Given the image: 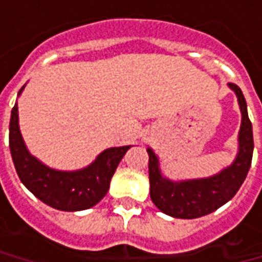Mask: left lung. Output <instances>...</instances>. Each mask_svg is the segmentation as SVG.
Listing matches in <instances>:
<instances>
[{
  "instance_id": "obj_1",
  "label": "left lung",
  "mask_w": 262,
  "mask_h": 262,
  "mask_svg": "<svg viewBox=\"0 0 262 262\" xmlns=\"http://www.w3.org/2000/svg\"><path fill=\"white\" fill-rule=\"evenodd\" d=\"M229 88L238 97L242 114L238 154L229 167L223 168L221 172L212 177L174 181L162 174L158 155L150 148L146 149L149 155L150 199L159 210L168 216L177 219H195L214 212L229 202L247 178L254 152L252 124L241 88L235 84H229Z\"/></svg>"
}]
</instances>
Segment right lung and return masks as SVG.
Masks as SVG:
<instances>
[{"label":"right lung","instance_id":"right-lung-1","mask_svg":"<svg viewBox=\"0 0 262 262\" xmlns=\"http://www.w3.org/2000/svg\"><path fill=\"white\" fill-rule=\"evenodd\" d=\"M24 86L18 95L23 93ZM129 149L130 145L108 148L88 167L77 171H59L45 165L29 152L18 126L17 103L11 110L10 150L15 171L21 183L39 200L62 212L86 210L98 203L108 191L114 171Z\"/></svg>","mask_w":262,"mask_h":262}]
</instances>
